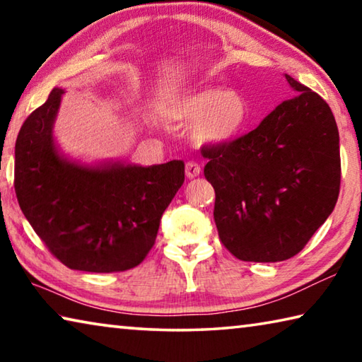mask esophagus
Returning a JSON list of instances; mask_svg holds the SVG:
<instances>
[{
    "mask_svg": "<svg viewBox=\"0 0 362 362\" xmlns=\"http://www.w3.org/2000/svg\"><path fill=\"white\" fill-rule=\"evenodd\" d=\"M185 174L188 179H196L201 174V168L194 161H188L185 164Z\"/></svg>",
    "mask_w": 362,
    "mask_h": 362,
    "instance_id": "esophagus-1",
    "label": "esophagus"
}]
</instances>
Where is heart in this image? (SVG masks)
Returning a JSON list of instances; mask_svg holds the SVG:
<instances>
[{
    "label": "heart",
    "mask_w": 362,
    "mask_h": 362,
    "mask_svg": "<svg viewBox=\"0 0 362 362\" xmlns=\"http://www.w3.org/2000/svg\"><path fill=\"white\" fill-rule=\"evenodd\" d=\"M164 115L177 122L193 121L189 137L199 145H226L244 131L249 107L236 90L201 88L170 99Z\"/></svg>",
    "instance_id": "1"
}]
</instances>
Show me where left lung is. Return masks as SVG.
<instances>
[{"label":"left lung","instance_id":"left-lung-1","mask_svg":"<svg viewBox=\"0 0 362 362\" xmlns=\"http://www.w3.org/2000/svg\"><path fill=\"white\" fill-rule=\"evenodd\" d=\"M286 79L296 97L246 136L203 150L218 236L244 262L298 254L339 198L340 139L332 110L306 86Z\"/></svg>","mask_w":362,"mask_h":362}]
</instances>
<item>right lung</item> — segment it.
I'll use <instances>...</instances> for the list:
<instances>
[{
  "instance_id": "right-lung-1",
  "label": "right lung",
  "mask_w": 362,
  "mask_h": 362,
  "mask_svg": "<svg viewBox=\"0 0 362 362\" xmlns=\"http://www.w3.org/2000/svg\"><path fill=\"white\" fill-rule=\"evenodd\" d=\"M64 89L28 116L16 142L14 188L23 216L54 257L79 272L137 267L155 244L163 212L185 180L179 159L136 166L83 164L54 140Z\"/></svg>"
}]
</instances>
